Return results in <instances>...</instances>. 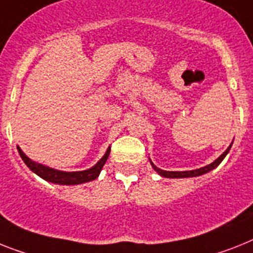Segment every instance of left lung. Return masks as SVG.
<instances>
[{
    "label": "left lung",
    "instance_id": "left-lung-1",
    "mask_svg": "<svg viewBox=\"0 0 253 253\" xmlns=\"http://www.w3.org/2000/svg\"><path fill=\"white\" fill-rule=\"evenodd\" d=\"M233 145V143H231ZM231 145L227 147L226 150H225V152L222 154V155L220 156V158H217L216 160H214L213 163H211V164H208V166L203 167V168H199V169H194V170H183V172H169V170H163V169L158 168L156 166H154V163L150 160V163H151L152 168L155 169L156 172L159 173L160 176L162 177H167V178H186V177H197V176H202V174H204V173H208L211 172L212 169L216 168L218 164H220L222 160H224L225 156L227 155V152L230 151L231 149Z\"/></svg>",
    "mask_w": 253,
    "mask_h": 253
}]
</instances>
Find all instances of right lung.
<instances>
[{"instance_id":"obj_1","label":"right lung","mask_w":253,"mask_h":253,"mask_svg":"<svg viewBox=\"0 0 253 253\" xmlns=\"http://www.w3.org/2000/svg\"><path fill=\"white\" fill-rule=\"evenodd\" d=\"M16 149H18L19 155H20V158L23 159V162L26 163V166L28 167L33 173H36L37 176H40L41 178L45 179V181L56 183V185H80V183L89 182V181L95 179L99 176V173H101L102 168H103L104 163L107 162L110 151H111V149L108 147L106 154L103 155V158H102L95 166L86 169V170H80V172H62V170H56V169L49 168V167L33 162V160L29 159L28 156L22 151V149H20L19 146H16Z\"/></svg>"}]
</instances>
